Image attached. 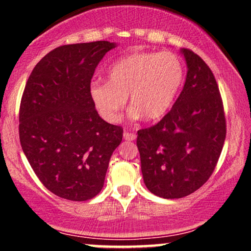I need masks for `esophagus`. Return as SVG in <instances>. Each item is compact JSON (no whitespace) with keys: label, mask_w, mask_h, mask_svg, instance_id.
Here are the masks:
<instances>
[{"label":"esophagus","mask_w":251,"mask_h":251,"mask_svg":"<svg viewBox=\"0 0 251 251\" xmlns=\"http://www.w3.org/2000/svg\"><path fill=\"white\" fill-rule=\"evenodd\" d=\"M137 138V135L132 132H124V139L125 140H134Z\"/></svg>","instance_id":"1"}]
</instances>
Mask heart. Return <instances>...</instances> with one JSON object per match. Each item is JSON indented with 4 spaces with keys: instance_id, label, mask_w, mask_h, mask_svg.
<instances>
[{
    "instance_id": "1",
    "label": "heart",
    "mask_w": 251,
    "mask_h": 251,
    "mask_svg": "<svg viewBox=\"0 0 251 251\" xmlns=\"http://www.w3.org/2000/svg\"><path fill=\"white\" fill-rule=\"evenodd\" d=\"M184 81V66L171 51H135L111 66L108 82H93L91 97L100 114L118 122L127 97L131 116L157 120L171 108Z\"/></svg>"
}]
</instances>
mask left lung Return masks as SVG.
<instances>
[{"instance_id": "1", "label": "left lung", "mask_w": 251, "mask_h": 251, "mask_svg": "<svg viewBox=\"0 0 251 251\" xmlns=\"http://www.w3.org/2000/svg\"><path fill=\"white\" fill-rule=\"evenodd\" d=\"M183 54L188 63L183 91L162 120L139 129L137 137L146 188L169 200L185 197L208 181L226 134L214 74L192 50Z\"/></svg>"}]
</instances>
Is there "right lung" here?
Instances as JSON below:
<instances>
[{
	"label": "right lung",
	"mask_w": 251,
	"mask_h": 251,
	"mask_svg": "<svg viewBox=\"0 0 251 251\" xmlns=\"http://www.w3.org/2000/svg\"><path fill=\"white\" fill-rule=\"evenodd\" d=\"M108 41L60 46L37 62L19 112L20 143L40 181L68 201L101 191L122 126L106 123L91 97V80Z\"/></svg>",
	"instance_id": "1"
}]
</instances>
